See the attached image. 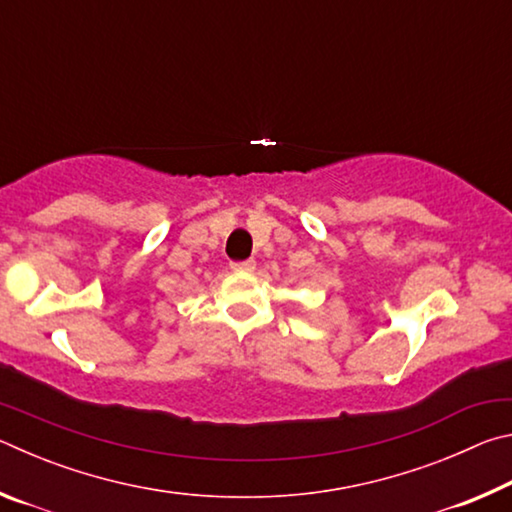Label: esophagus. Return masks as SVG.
Segmentation results:
<instances>
[{
    "instance_id": "obj_1",
    "label": "esophagus",
    "mask_w": 512,
    "mask_h": 512,
    "mask_svg": "<svg viewBox=\"0 0 512 512\" xmlns=\"http://www.w3.org/2000/svg\"><path fill=\"white\" fill-rule=\"evenodd\" d=\"M232 271L237 273H250L255 271V259H244V262H232Z\"/></svg>"
}]
</instances>
